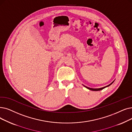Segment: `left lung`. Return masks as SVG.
Here are the masks:
<instances>
[{"label":"left lung","instance_id":"left-lung-1","mask_svg":"<svg viewBox=\"0 0 132 132\" xmlns=\"http://www.w3.org/2000/svg\"><path fill=\"white\" fill-rule=\"evenodd\" d=\"M113 82L114 81H113L111 84H110V85H107V86H105V87H102V88H89V87H87V86H84L86 87V88H88V89H90V90H94V91H97V90H102V89H103L104 88H106V87H108L109 86H110L111 84H112L113 83Z\"/></svg>","mask_w":132,"mask_h":132}]
</instances>
